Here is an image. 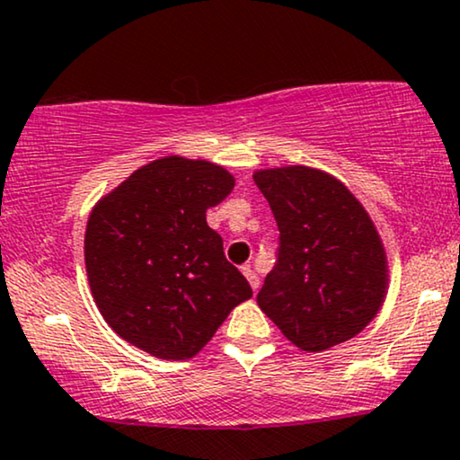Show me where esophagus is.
Returning <instances> with one entry per match:
<instances>
[{
    "label": "esophagus",
    "mask_w": 460,
    "mask_h": 460,
    "mask_svg": "<svg viewBox=\"0 0 460 460\" xmlns=\"http://www.w3.org/2000/svg\"><path fill=\"white\" fill-rule=\"evenodd\" d=\"M241 271H243V275H245V278H247V282H250V286H252L253 293H256L258 286H261V278H258L256 271H253V269L250 267V264H245V267H243Z\"/></svg>",
    "instance_id": "34e87169"
}]
</instances>
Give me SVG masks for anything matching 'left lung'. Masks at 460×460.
Listing matches in <instances>:
<instances>
[{"label": "left lung", "mask_w": 460, "mask_h": 460, "mask_svg": "<svg viewBox=\"0 0 460 460\" xmlns=\"http://www.w3.org/2000/svg\"><path fill=\"white\" fill-rule=\"evenodd\" d=\"M279 230L278 262L258 305L296 349L321 353L379 314L387 256L361 202L338 178L307 165L253 172Z\"/></svg>", "instance_id": "1"}]
</instances>
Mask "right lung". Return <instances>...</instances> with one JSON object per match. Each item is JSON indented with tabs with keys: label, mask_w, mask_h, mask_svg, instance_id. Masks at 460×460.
Wrapping results in <instances>:
<instances>
[{
	"label": "right lung",
	"mask_w": 460,
	"mask_h": 460,
	"mask_svg": "<svg viewBox=\"0 0 460 460\" xmlns=\"http://www.w3.org/2000/svg\"><path fill=\"white\" fill-rule=\"evenodd\" d=\"M232 189L226 167L172 155L135 170L94 204L85 273L105 323L128 344L185 361L252 296L207 224V210Z\"/></svg>",
	"instance_id": "add662e5"
}]
</instances>
